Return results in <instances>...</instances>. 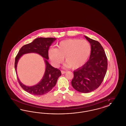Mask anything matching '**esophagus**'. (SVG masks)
<instances>
[{
    "label": "esophagus",
    "mask_w": 126,
    "mask_h": 126,
    "mask_svg": "<svg viewBox=\"0 0 126 126\" xmlns=\"http://www.w3.org/2000/svg\"><path fill=\"white\" fill-rule=\"evenodd\" d=\"M61 74H65L66 73V71H63V70H61Z\"/></svg>",
    "instance_id": "1"
}]
</instances>
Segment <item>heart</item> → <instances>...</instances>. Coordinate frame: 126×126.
I'll list each match as a JSON object with an SVG mask.
<instances>
[{
    "instance_id": "obj_1",
    "label": "heart",
    "mask_w": 126,
    "mask_h": 126,
    "mask_svg": "<svg viewBox=\"0 0 126 126\" xmlns=\"http://www.w3.org/2000/svg\"><path fill=\"white\" fill-rule=\"evenodd\" d=\"M91 52V46L87 41L69 39L59 42L56 48L49 49L48 55L54 66H59L65 58L66 66L76 69L84 66Z\"/></svg>"
}]
</instances>
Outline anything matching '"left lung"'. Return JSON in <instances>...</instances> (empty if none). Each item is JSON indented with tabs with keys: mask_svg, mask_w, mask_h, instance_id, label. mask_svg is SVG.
Here are the masks:
<instances>
[{
	"mask_svg": "<svg viewBox=\"0 0 126 126\" xmlns=\"http://www.w3.org/2000/svg\"><path fill=\"white\" fill-rule=\"evenodd\" d=\"M84 37L91 46L90 58L84 66L74 71L71 84L75 90L88 93L97 89L102 84L107 72L108 62L100 43Z\"/></svg>",
	"mask_w": 126,
	"mask_h": 126,
	"instance_id": "left-lung-1",
	"label": "left lung"
}]
</instances>
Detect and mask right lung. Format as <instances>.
I'll return each mask as SVG.
<instances>
[{"mask_svg": "<svg viewBox=\"0 0 126 126\" xmlns=\"http://www.w3.org/2000/svg\"><path fill=\"white\" fill-rule=\"evenodd\" d=\"M56 40V38H36L32 42L25 45L21 48L16 57L15 67L16 74L18 60L23 55L36 53L45 59H44L46 64L45 71L42 79L38 84L32 86H26L21 82L17 77L18 82L21 87L30 94L39 96L48 93L54 87L58 79L61 75L60 70L51 66L48 61V48Z\"/></svg>", "mask_w": 126, "mask_h": 126, "instance_id": "1", "label": "right lung"}]
</instances>
